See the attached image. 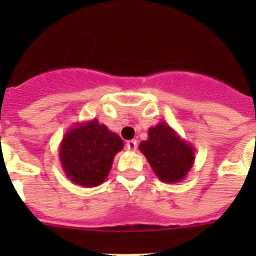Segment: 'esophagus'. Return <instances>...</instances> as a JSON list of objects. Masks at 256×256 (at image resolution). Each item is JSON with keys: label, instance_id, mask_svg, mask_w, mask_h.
Wrapping results in <instances>:
<instances>
[{"label": "esophagus", "instance_id": "esophagus-1", "mask_svg": "<svg viewBox=\"0 0 256 256\" xmlns=\"http://www.w3.org/2000/svg\"><path fill=\"white\" fill-rule=\"evenodd\" d=\"M126 146L130 151H136L137 150V146H138V144H137V141H136V140H130V141H126Z\"/></svg>", "mask_w": 256, "mask_h": 256}]
</instances>
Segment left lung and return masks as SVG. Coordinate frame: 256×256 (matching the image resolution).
<instances>
[{"label": "left lung", "mask_w": 256, "mask_h": 256, "mask_svg": "<svg viewBox=\"0 0 256 256\" xmlns=\"http://www.w3.org/2000/svg\"><path fill=\"white\" fill-rule=\"evenodd\" d=\"M148 138L140 144L151 169L162 182L177 183L186 178L195 162V148L165 122L148 130Z\"/></svg>", "instance_id": "left-lung-1"}]
</instances>
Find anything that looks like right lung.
Masks as SVG:
<instances>
[{"label":"right lung","mask_w":256,"mask_h":256,"mask_svg":"<svg viewBox=\"0 0 256 256\" xmlns=\"http://www.w3.org/2000/svg\"><path fill=\"white\" fill-rule=\"evenodd\" d=\"M123 148L120 137L94 118L74 124L65 133L58 148V159L72 182L96 187L105 182L115 155Z\"/></svg>","instance_id":"add662e5"}]
</instances>
